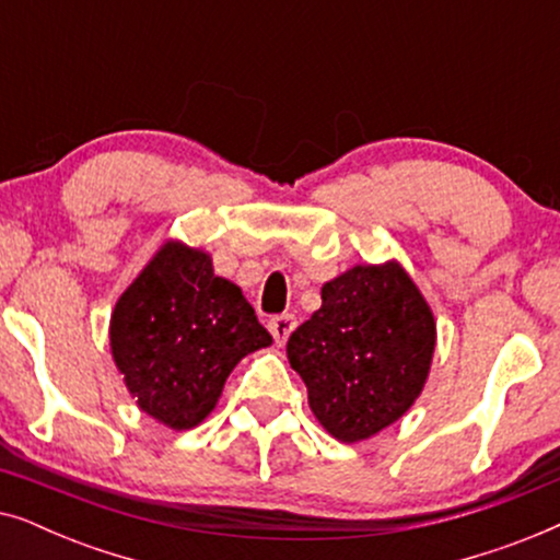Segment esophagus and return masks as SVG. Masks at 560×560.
<instances>
[{
	"mask_svg": "<svg viewBox=\"0 0 560 560\" xmlns=\"http://www.w3.org/2000/svg\"><path fill=\"white\" fill-rule=\"evenodd\" d=\"M270 334L275 336V341L280 343H285L288 341V336L295 331V326H298V320H295V316L293 313H282V316H275V318H270Z\"/></svg>",
	"mask_w": 560,
	"mask_h": 560,
	"instance_id": "obj_1",
	"label": "esophagus"
}]
</instances>
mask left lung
Returning a JSON list of instances; mask_svg holds the SVG:
<instances>
[{
    "mask_svg": "<svg viewBox=\"0 0 560 560\" xmlns=\"http://www.w3.org/2000/svg\"><path fill=\"white\" fill-rule=\"evenodd\" d=\"M433 351L431 305L395 259L328 280L320 308L288 339L313 416L343 443L372 439L410 410Z\"/></svg>",
    "mask_w": 560,
    "mask_h": 560,
    "instance_id": "1",
    "label": "left lung"
}]
</instances>
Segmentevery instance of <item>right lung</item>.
I'll use <instances>...</instances> for the list:
<instances>
[{"label":"right lung","mask_w":560,"mask_h":560,"mask_svg":"<svg viewBox=\"0 0 560 560\" xmlns=\"http://www.w3.org/2000/svg\"><path fill=\"white\" fill-rule=\"evenodd\" d=\"M109 341L137 408L188 431L217 408L234 366L272 336L203 249L171 240L119 295Z\"/></svg>","instance_id":"add662e5"}]
</instances>
